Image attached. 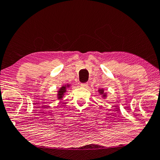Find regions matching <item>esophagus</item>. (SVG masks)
I'll return each instance as SVG.
<instances>
[{"mask_svg":"<svg viewBox=\"0 0 160 160\" xmlns=\"http://www.w3.org/2000/svg\"><path fill=\"white\" fill-rule=\"evenodd\" d=\"M80 85L82 86V87H83V88H86V87H88V82H85V83H81Z\"/></svg>","mask_w":160,"mask_h":160,"instance_id":"1","label":"esophagus"}]
</instances>
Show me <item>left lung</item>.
<instances>
[{
    "instance_id": "1",
    "label": "left lung",
    "mask_w": 160,
    "mask_h": 160,
    "mask_svg": "<svg viewBox=\"0 0 160 160\" xmlns=\"http://www.w3.org/2000/svg\"><path fill=\"white\" fill-rule=\"evenodd\" d=\"M98 92H99V93L100 94V95H102L103 98H106V97H107V95H106V93L104 92V90H103V89H99Z\"/></svg>"
}]
</instances>
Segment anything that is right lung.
Here are the masks:
<instances>
[{"instance_id":"right-lung-1","label":"right lung","mask_w":160,"mask_h":160,"mask_svg":"<svg viewBox=\"0 0 160 160\" xmlns=\"http://www.w3.org/2000/svg\"><path fill=\"white\" fill-rule=\"evenodd\" d=\"M69 85H63L61 88H60V90L58 91V100H61L64 94L66 92V88H69Z\"/></svg>"}]
</instances>
